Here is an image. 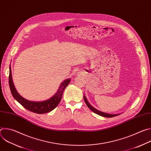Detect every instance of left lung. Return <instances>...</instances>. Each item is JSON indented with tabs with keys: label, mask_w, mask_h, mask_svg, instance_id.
<instances>
[{
	"label": "left lung",
	"mask_w": 151,
	"mask_h": 151,
	"mask_svg": "<svg viewBox=\"0 0 151 151\" xmlns=\"http://www.w3.org/2000/svg\"><path fill=\"white\" fill-rule=\"evenodd\" d=\"M83 99H84V100H85V102L86 103V104L87 105V106L89 107V109H90L93 112H94L95 114L99 115H100L101 116H104V117H107V118H112V117H114V116H116L117 115H119V114H106V113H104V112H102L101 111H99L98 110H97L96 109H95L94 107H93L87 101V99H86V97L85 96H83Z\"/></svg>",
	"instance_id": "left-lung-1"
}]
</instances>
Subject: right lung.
<instances>
[{
	"label": "right lung",
	"mask_w": 151,
	"mask_h": 151,
	"mask_svg": "<svg viewBox=\"0 0 151 151\" xmlns=\"http://www.w3.org/2000/svg\"><path fill=\"white\" fill-rule=\"evenodd\" d=\"M11 69L10 67L9 75V85L11 93L14 98L26 109L31 112H33L34 113H36L39 114H45V113L49 112L55 108L61 101L64 89L66 88V87L70 82V79H68L64 81L63 83H61L57 93L49 100L44 101H38V102L31 101L24 99L17 93L12 82Z\"/></svg>",
	"instance_id": "1"
}]
</instances>
